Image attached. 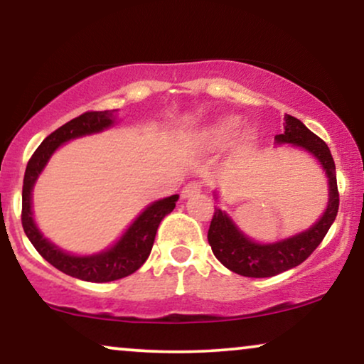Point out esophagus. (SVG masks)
Listing matches in <instances>:
<instances>
[{"instance_id":"esophagus-1","label":"esophagus","mask_w":364,"mask_h":364,"mask_svg":"<svg viewBox=\"0 0 364 364\" xmlns=\"http://www.w3.org/2000/svg\"><path fill=\"white\" fill-rule=\"evenodd\" d=\"M201 190H203V183L190 181L185 188H183L181 195H183V198H191V196H196L198 193H201Z\"/></svg>"}]
</instances>
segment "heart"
<instances>
[{"label":"heart","instance_id":"heart-1","mask_svg":"<svg viewBox=\"0 0 364 364\" xmlns=\"http://www.w3.org/2000/svg\"><path fill=\"white\" fill-rule=\"evenodd\" d=\"M238 126L240 119L236 116L220 118L208 126V128L203 129V133L200 134V143L208 149H218L226 146L235 138L236 132H238ZM246 139H250V136Z\"/></svg>","mask_w":364,"mask_h":364}]
</instances>
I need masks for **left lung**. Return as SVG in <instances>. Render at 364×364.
<instances>
[{
	"label": "left lung",
	"instance_id": "left-lung-1",
	"mask_svg": "<svg viewBox=\"0 0 364 364\" xmlns=\"http://www.w3.org/2000/svg\"><path fill=\"white\" fill-rule=\"evenodd\" d=\"M283 129V134L274 136L276 143L301 146L311 153L323 166L329 185L328 206L319 221L314 223L309 230L269 245L251 241L238 230V226L225 211L215 208V215L208 230V243L211 246L213 255L232 273L246 276V278H269V276H276L301 264L326 236L333 221L336 220L338 208H340L336 166H334L328 144L291 114H284Z\"/></svg>",
	"mask_w": 364,
	"mask_h": 364
}]
</instances>
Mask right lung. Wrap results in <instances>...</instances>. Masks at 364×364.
Returning <instances> with one entry per match:
<instances>
[{"label": "right lung", "mask_w": 364, "mask_h": 364, "mask_svg": "<svg viewBox=\"0 0 364 364\" xmlns=\"http://www.w3.org/2000/svg\"><path fill=\"white\" fill-rule=\"evenodd\" d=\"M113 111H86L77 118L68 121L56 132H53L50 136L43 139V143L33 153L23 179L21 223L31 245L56 269L73 276V278L91 281V283H108V281L121 279L141 268V264L151 253L159 223L168 213L174 210L179 198L178 195H173L154 201L133 221V225L126 230L124 235L118 240V243L98 255H68L41 235L35 225V220H33L31 211V191L38 176L46 166L48 159L51 158L55 149L61 146L63 143L109 128L114 123Z\"/></svg>", "instance_id": "obj_1"}]
</instances>
